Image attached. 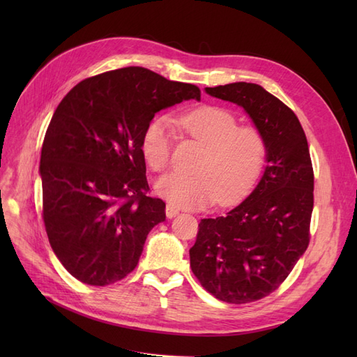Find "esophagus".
Instances as JSON below:
<instances>
[{
	"mask_svg": "<svg viewBox=\"0 0 357 357\" xmlns=\"http://www.w3.org/2000/svg\"><path fill=\"white\" fill-rule=\"evenodd\" d=\"M178 208L177 207H174V205H171V204H167V207H165V213H167V218L168 219H172V218H176V215L178 214Z\"/></svg>",
	"mask_w": 357,
	"mask_h": 357,
	"instance_id": "1",
	"label": "esophagus"
}]
</instances>
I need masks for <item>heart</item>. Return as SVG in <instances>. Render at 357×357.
<instances>
[{
	"mask_svg": "<svg viewBox=\"0 0 357 357\" xmlns=\"http://www.w3.org/2000/svg\"><path fill=\"white\" fill-rule=\"evenodd\" d=\"M204 146L197 174H169L156 183L162 198L178 208L199 210L218 201L232 205L253 189L264 169L268 143L255 125H238V117L219 105H199L174 117H158L146 128L142 150L156 172L169 167L176 129Z\"/></svg>",
	"mask_w": 357,
	"mask_h": 357,
	"instance_id": "1",
	"label": "heart"
}]
</instances>
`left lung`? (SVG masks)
Here are the masks:
<instances>
[{"label": "left lung", "mask_w": 357, "mask_h": 357, "mask_svg": "<svg viewBox=\"0 0 357 357\" xmlns=\"http://www.w3.org/2000/svg\"><path fill=\"white\" fill-rule=\"evenodd\" d=\"M241 105L268 143V165L238 207L202 219L189 250L201 286L228 304H248L273 294L305 253L314 205V172L296 114L255 83L205 88Z\"/></svg>", "instance_id": "left-lung-1"}]
</instances>
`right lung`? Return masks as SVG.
<instances>
[{"instance_id": "right-lung-1", "label": "right lung", "mask_w": 357, "mask_h": 357, "mask_svg": "<svg viewBox=\"0 0 357 357\" xmlns=\"http://www.w3.org/2000/svg\"><path fill=\"white\" fill-rule=\"evenodd\" d=\"M190 98L201 100L198 86L126 67L82 80L59 102L41 149V215L79 282L125 278L165 220V202L147 195L142 139L155 113Z\"/></svg>"}]
</instances>
